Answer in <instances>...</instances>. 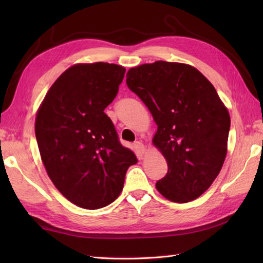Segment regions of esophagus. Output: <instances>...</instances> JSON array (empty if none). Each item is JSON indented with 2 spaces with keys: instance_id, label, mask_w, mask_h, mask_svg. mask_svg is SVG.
<instances>
[{
  "instance_id": "obj_1",
  "label": "esophagus",
  "mask_w": 263,
  "mask_h": 263,
  "mask_svg": "<svg viewBox=\"0 0 263 263\" xmlns=\"http://www.w3.org/2000/svg\"><path fill=\"white\" fill-rule=\"evenodd\" d=\"M133 147H135V150L139 156H142L144 153H146V147H144V144L140 141H137L135 144H133Z\"/></svg>"
}]
</instances>
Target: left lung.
I'll return each mask as SVG.
<instances>
[{"mask_svg":"<svg viewBox=\"0 0 263 263\" xmlns=\"http://www.w3.org/2000/svg\"><path fill=\"white\" fill-rule=\"evenodd\" d=\"M126 85L153 114V142L168 171L156 189L173 202L199 198L219 174L231 117L215 87L191 65L157 61L127 71Z\"/></svg>","mask_w":263,"mask_h":263,"instance_id":"obj_1","label":"left lung"}]
</instances>
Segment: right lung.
I'll return each mask as SVG.
<instances>
[{
    "mask_svg": "<svg viewBox=\"0 0 263 263\" xmlns=\"http://www.w3.org/2000/svg\"><path fill=\"white\" fill-rule=\"evenodd\" d=\"M124 73L117 64H76L53 83L37 111L35 133L47 174L81 208L93 210L113 202L127 168L137 163L104 113Z\"/></svg>",
    "mask_w": 263,
    "mask_h": 263,
    "instance_id": "right-lung-1",
    "label": "right lung"
}]
</instances>
